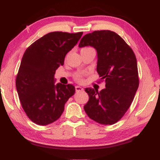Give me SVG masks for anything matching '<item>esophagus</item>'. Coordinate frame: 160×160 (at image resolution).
Segmentation results:
<instances>
[{"label":"esophagus","instance_id":"1","mask_svg":"<svg viewBox=\"0 0 160 160\" xmlns=\"http://www.w3.org/2000/svg\"><path fill=\"white\" fill-rule=\"evenodd\" d=\"M84 90V89H83L82 87H79V86H76V92H81V91H83Z\"/></svg>","mask_w":160,"mask_h":160}]
</instances>
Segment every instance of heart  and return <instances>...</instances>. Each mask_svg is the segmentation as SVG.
<instances>
[{"label": "heart", "mask_w": 160, "mask_h": 160, "mask_svg": "<svg viewBox=\"0 0 160 160\" xmlns=\"http://www.w3.org/2000/svg\"><path fill=\"white\" fill-rule=\"evenodd\" d=\"M89 48H83L82 50L89 49ZM84 74L83 73H76V74L75 75V79L78 82H83V81H84Z\"/></svg>", "instance_id": "heart-1"}]
</instances>
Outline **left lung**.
Returning <instances> with one entry per match:
<instances>
[{
	"label": "left lung",
	"instance_id": "1",
	"mask_svg": "<svg viewBox=\"0 0 160 160\" xmlns=\"http://www.w3.org/2000/svg\"><path fill=\"white\" fill-rule=\"evenodd\" d=\"M92 46L97 51V71L105 89L87 88L89 99L84 110L92 120L112 125L122 118L133 100L139 79L133 50L117 33L110 30L94 31L82 38L78 46Z\"/></svg>",
	"mask_w": 160,
	"mask_h": 160
}]
</instances>
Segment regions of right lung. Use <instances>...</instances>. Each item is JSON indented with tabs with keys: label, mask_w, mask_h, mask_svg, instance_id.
<instances>
[{
	"label": "right lung",
	"mask_w": 160,
	"mask_h": 160,
	"mask_svg": "<svg viewBox=\"0 0 160 160\" xmlns=\"http://www.w3.org/2000/svg\"><path fill=\"white\" fill-rule=\"evenodd\" d=\"M82 34V32H50L25 50L16 87L22 108L36 124L45 126L57 120L63 112L65 104L74 94L72 84L55 85L54 75Z\"/></svg>",
	"instance_id": "obj_1"
}]
</instances>
